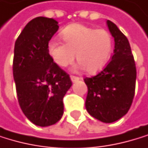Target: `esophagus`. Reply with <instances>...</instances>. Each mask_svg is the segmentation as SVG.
<instances>
[{
  "instance_id": "1",
  "label": "esophagus",
  "mask_w": 148,
  "mask_h": 148,
  "mask_svg": "<svg viewBox=\"0 0 148 148\" xmlns=\"http://www.w3.org/2000/svg\"><path fill=\"white\" fill-rule=\"evenodd\" d=\"M70 78H71V81L73 82H77V81H79V80L82 79L81 77H77V76H75V75H71Z\"/></svg>"
}]
</instances>
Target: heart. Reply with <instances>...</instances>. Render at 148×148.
I'll return each instance as SVG.
<instances>
[{"instance_id": "obj_1", "label": "heart", "mask_w": 148, "mask_h": 148, "mask_svg": "<svg viewBox=\"0 0 148 148\" xmlns=\"http://www.w3.org/2000/svg\"><path fill=\"white\" fill-rule=\"evenodd\" d=\"M60 36L64 43L55 38L48 43L49 53L59 66L71 65L76 55L78 67L85 68L88 73H95L109 62L113 50V38L106 29L73 23L64 28Z\"/></svg>"}]
</instances>
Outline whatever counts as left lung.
<instances>
[{
    "label": "left lung",
    "instance_id": "obj_1",
    "mask_svg": "<svg viewBox=\"0 0 148 148\" xmlns=\"http://www.w3.org/2000/svg\"><path fill=\"white\" fill-rule=\"evenodd\" d=\"M107 25L115 41L114 54L103 71L84 82L88 112L103 123L119 120L128 112L134 97L136 66L127 38L114 23Z\"/></svg>",
    "mask_w": 148,
    "mask_h": 148
}]
</instances>
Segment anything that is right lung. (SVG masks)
I'll list each match as a JSON object with an SVG mask.
<instances>
[{
  "mask_svg": "<svg viewBox=\"0 0 148 148\" xmlns=\"http://www.w3.org/2000/svg\"><path fill=\"white\" fill-rule=\"evenodd\" d=\"M58 29L56 20L36 17L26 24L14 49L13 75L19 105L30 122L43 127L62 118L63 97L72 86L69 75L48 51V43Z\"/></svg>",
  "mask_w": 148,
  "mask_h": 148,
  "instance_id": "1",
  "label": "right lung"
}]
</instances>
